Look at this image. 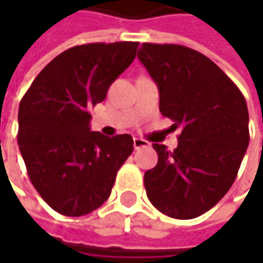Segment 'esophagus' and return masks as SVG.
Wrapping results in <instances>:
<instances>
[{
  "label": "esophagus",
  "mask_w": 263,
  "mask_h": 263,
  "mask_svg": "<svg viewBox=\"0 0 263 263\" xmlns=\"http://www.w3.org/2000/svg\"><path fill=\"white\" fill-rule=\"evenodd\" d=\"M149 146V142L148 141H145V139H139V138H135L134 139V148L137 149H142V148H146Z\"/></svg>",
  "instance_id": "esophagus-1"
}]
</instances>
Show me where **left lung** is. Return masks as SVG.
Wrapping results in <instances>:
<instances>
[{
	"mask_svg": "<svg viewBox=\"0 0 263 263\" xmlns=\"http://www.w3.org/2000/svg\"><path fill=\"white\" fill-rule=\"evenodd\" d=\"M138 59L159 88V109L180 128L169 151L154 143L158 165L143 176L151 203L177 220L204 214L230 190L249 143L248 107L213 60L173 43H142Z\"/></svg>",
	"mask_w": 263,
	"mask_h": 263,
	"instance_id": "obj_1",
	"label": "left lung"
}]
</instances>
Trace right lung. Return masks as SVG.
I'll list each match as a JSON object with an SVG mask.
<instances>
[{"label":"right lung","mask_w":263,"mask_h":263,"mask_svg":"<svg viewBox=\"0 0 263 263\" xmlns=\"http://www.w3.org/2000/svg\"><path fill=\"white\" fill-rule=\"evenodd\" d=\"M138 42L86 43L56 56L36 76L18 112V145L28 176L60 214L80 217L111 194L134 151L128 134L90 131V108L137 56Z\"/></svg>","instance_id":"1"}]
</instances>
